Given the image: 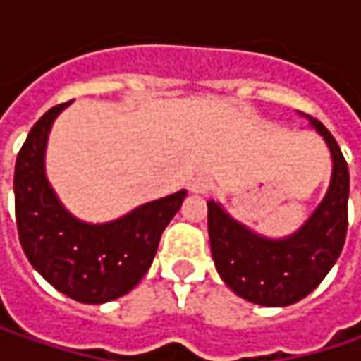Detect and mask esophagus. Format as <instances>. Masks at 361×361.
Returning a JSON list of instances; mask_svg holds the SVG:
<instances>
[{"instance_id": "1", "label": "esophagus", "mask_w": 361, "mask_h": 361, "mask_svg": "<svg viewBox=\"0 0 361 361\" xmlns=\"http://www.w3.org/2000/svg\"><path fill=\"white\" fill-rule=\"evenodd\" d=\"M211 188H213V183H211V178H207V176H197V178L190 183V192H195V195H209Z\"/></svg>"}]
</instances>
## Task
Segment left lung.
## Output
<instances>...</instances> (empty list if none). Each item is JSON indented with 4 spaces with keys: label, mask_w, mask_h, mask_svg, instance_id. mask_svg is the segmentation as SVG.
<instances>
[{
    "label": "left lung",
    "mask_w": 361,
    "mask_h": 361,
    "mask_svg": "<svg viewBox=\"0 0 361 361\" xmlns=\"http://www.w3.org/2000/svg\"><path fill=\"white\" fill-rule=\"evenodd\" d=\"M312 126L326 138L334 159L324 202L301 229L287 239H265L231 219L221 204L209 207L211 253L221 279L243 299L283 307L310 295L338 261L348 233L350 171L340 145L317 118Z\"/></svg>",
    "instance_id": "1"
}]
</instances>
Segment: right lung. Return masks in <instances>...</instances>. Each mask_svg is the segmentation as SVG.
I'll return each mask as SVG.
<instances>
[{
  "label": "right lung",
  "instance_id": "add662e5",
  "mask_svg": "<svg viewBox=\"0 0 361 361\" xmlns=\"http://www.w3.org/2000/svg\"><path fill=\"white\" fill-rule=\"evenodd\" d=\"M70 102L54 106L32 126L18 152L13 192L21 249L34 269L60 293L80 303L126 295L150 269L162 231L187 192L146 202L118 221L82 223L63 209L44 173L49 128Z\"/></svg>",
  "mask_w": 361,
  "mask_h": 361
}]
</instances>
